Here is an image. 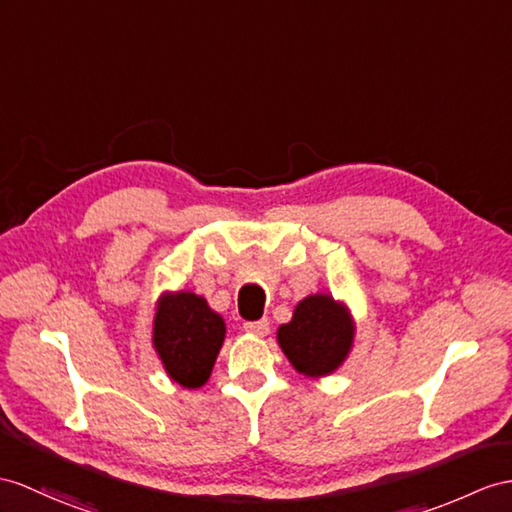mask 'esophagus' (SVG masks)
Segmentation results:
<instances>
[{
  "instance_id": "34e87169",
  "label": "esophagus",
  "mask_w": 512,
  "mask_h": 512,
  "mask_svg": "<svg viewBox=\"0 0 512 512\" xmlns=\"http://www.w3.org/2000/svg\"><path fill=\"white\" fill-rule=\"evenodd\" d=\"M243 330L247 334H254V336H265L269 332V321L267 319H260V321H247Z\"/></svg>"
}]
</instances>
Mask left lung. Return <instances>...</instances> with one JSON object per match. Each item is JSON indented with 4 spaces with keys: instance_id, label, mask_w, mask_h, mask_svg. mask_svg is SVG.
<instances>
[{
    "instance_id": "1",
    "label": "left lung",
    "mask_w": 512,
    "mask_h": 512,
    "mask_svg": "<svg viewBox=\"0 0 512 512\" xmlns=\"http://www.w3.org/2000/svg\"><path fill=\"white\" fill-rule=\"evenodd\" d=\"M356 321L345 302L328 293L306 295L297 302L289 323H282L276 339L297 373L326 378L350 356Z\"/></svg>"
}]
</instances>
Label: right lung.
<instances>
[{"mask_svg": "<svg viewBox=\"0 0 512 512\" xmlns=\"http://www.w3.org/2000/svg\"><path fill=\"white\" fill-rule=\"evenodd\" d=\"M226 341V321L193 291L160 293L152 345L167 376L182 389H199L213 373Z\"/></svg>", "mask_w": 512, "mask_h": 512, "instance_id": "right-lung-1", "label": "right lung"}]
</instances>
